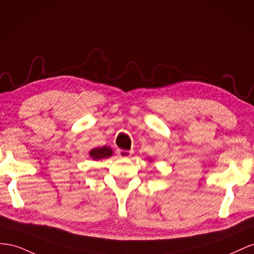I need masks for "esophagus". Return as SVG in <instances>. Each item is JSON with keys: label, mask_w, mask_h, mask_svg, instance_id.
I'll return each mask as SVG.
<instances>
[{"label": "esophagus", "mask_w": 254, "mask_h": 254, "mask_svg": "<svg viewBox=\"0 0 254 254\" xmlns=\"http://www.w3.org/2000/svg\"><path fill=\"white\" fill-rule=\"evenodd\" d=\"M118 155L122 158H128L131 157L133 154V151H127V150H118Z\"/></svg>", "instance_id": "esophagus-1"}]
</instances>
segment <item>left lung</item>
Segmentation results:
<instances>
[{
	"label": "left lung",
	"mask_w": 254,
	"mask_h": 254,
	"mask_svg": "<svg viewBox=\"0 0 254 254\" xmlns=\"http://www.w3.org/2000/svg\"><path fill=\"white\" fill-rule=\"evenodd\" d=\"M149 162H152V159H151V158H149Z\"/></svg>",
	"instance_id": "8db88e82"
}]
</instances>
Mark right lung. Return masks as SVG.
Returning a JSON list of instances; mask_svg holds the SVG:
<instances>
[{"instance_id":"1","label":"right lung","mask_w":254,"mask_h":254,"mask_svg":"<svg viewBox=\"0 0 254 254\" xmlns=\"http://www.w3.org/2000/svg\"><path fill=\"white\" fill-rule=\"evenodd\" d=\"M114 154V151L110 147H100V148H93L89 151V156L93 161H100L102 158H108Z\"/></svg>"}]
</instances>
